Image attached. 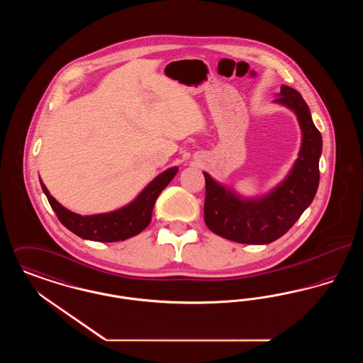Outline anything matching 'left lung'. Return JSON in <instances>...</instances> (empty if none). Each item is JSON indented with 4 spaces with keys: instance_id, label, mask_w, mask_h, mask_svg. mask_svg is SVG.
Returning a JSON list of instances; mask_svg holds the SVG:
<instances>
[{
    "instance_id": "1",
    "label": "left lung",
    "mask_w": 363,
    "mask_h": 363,
    "mask_svg": "<svg viewBox=\"0 0 363 363\" xmlns=\"http://www.w3.org/2000/svg\"><path fill=\"white\" fill-rule=\"evenodd\" d=\"M274 102L293 111L302 132L301 150L287 177L267 194L243 197L204 172V220L212 233L225 240L249 245L277 241L301 218L317 193L323 138L313 123L311 110L302 95L289 86H280Z\"/></svg>"
}]
</instances>
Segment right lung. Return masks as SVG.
Returning <instances> with one entry per match:
<instances>
[{
	"instance_id": "obj_1",
	"label": "right lung",
	"mask_w": 363,
	"mask_h": 363,
	"mask_svg": "<svg viewBox=\"0 0 363 363\" xmlns=\"http://www.w3.org/2000/svg\"><path fill=\"white\" fill-rule=\"evenodd\" d=\"M178 173V167H170L159 174L138 197L128 206L96 215H79L62 207L40 181V186L46 194L58 220L77 237L96 242L125 241L140 234L152 218V209L160 191L164 189Z\"/></svg>"
}]
</instances>
